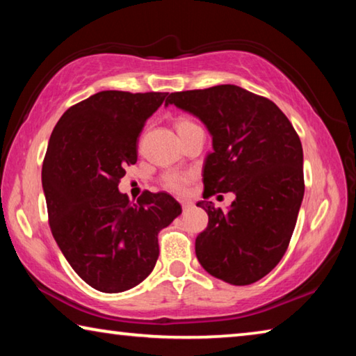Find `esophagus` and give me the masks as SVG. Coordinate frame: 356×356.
Returning a JSON list of instances; mask_svg holds the SVG:
<instances>
[{"mask_svg":"<svg viewBox=\"0 0 356 356\" xmlns=\"http://www.w3.org/2000/svg\"><path fill=\"white\" fill-rule=\"evenodd\" d=\"M180 204H182V209H184V211H187V209H188V207H191V204H193V202L188 201V200H182V201H180Z\"/></svg>","mask_w":356,"mask_h":356,"instance_id":"obj_1","label":"esophagus"}]
</instances>
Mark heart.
Returning <instances> with one entry per match:
<instances>
[{
    "label": "heart",
    "mask_w": 356,
    "mask_h": 356,
    "mask_svg": "<svg viewBox=\"0 0 356 356\" xmlns=\"http://www.w3.org/2000/svg\"><path fill=\"white\" fill-rule=\"evenodd\" d=\"M193 125H196V123L188 120V118H179L176 122V129L177 133H182ZM190 182H191V174H187V172H169L160 179L161 187L176 195L185 193Z\"/></svg>",
    "instance_id": "1"
}]
</instances>
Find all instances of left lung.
<instances>
[{
    "label": "left lung",
    "mask_w": 356,
    "mask_h": 356,
    "mask_svg": "<svg viewBox=\"0 0 356 356\" xmlns=\"http://www.w3.org/2000/svg\"><path fill=\"white\" fill-rule=\"evenodd\" d=\"M200 118L212 134L204 163L209 216L195 242L209 274L231 285H250L269 274L289 249L304 196L302 145L273 101L238 86L174 92L166 98ZM233 191L227 213L209 195Z\"/></svg>",
    "instance_id": "obj_1"
}]
</instances>
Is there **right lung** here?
<instances>
[{
	"label": "right lung",
	"mask_w": 356,
	"mask_h": 356,
	"mask_svg": "<svg viewBox=\"0 0 356 356\" xmlns=\"http://www.w3.org/2000/svg\"><path fill=\"white\" fill-rule=\"evenodd\" d=\"M168 93L106 90L71 106L56 123L42 163L49 225L67 263L95 290L140 284L158 259V233L182 207L168 193L138 202L118 191L138 161V138Z\"/></svg>",
	"instance_id": "add662e5"
}]
</instances>
